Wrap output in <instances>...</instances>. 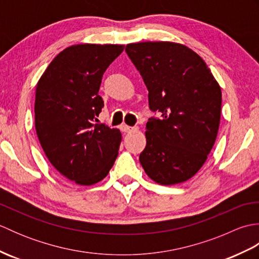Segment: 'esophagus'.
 Wrapping results in <instances>:
<instances>
[{"label": "esophagus", "instance_id": "34e87169", "mask_svg": "<svg viewBox=\"0 0 259 259\" xmlns=\"http://www.w3.org/2000/svg\"><path fill=\"white\" fill-rule=\"evenodd\" d=\"M137 128H135V126H130V125H126V124L121 125V130L124 131V133H131V131H134Z\"/></svg>", "mask_w": 259, "mask_h": 259}]
</instances>
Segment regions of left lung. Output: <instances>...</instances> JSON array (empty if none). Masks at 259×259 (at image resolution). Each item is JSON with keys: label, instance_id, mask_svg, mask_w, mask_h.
Returning <instances> with one entry per match:
<instances>
[{"label": "left lung", "instance_id": "obj_1", "mask_svg": "<svg viewBox=\"0 0 259 259\" xmlns=\"http://www.w3.org/2000/svg\"><path fill=\"white\" fill-rule=\"evenodd\" d=\"M125 52L144 79L151 111L146 124V148L139 160L160 185L190 179L216 141L222 90L205 61L186 46L141 42Z\"/></svg>", "mask_w": 259, "mask_h": 259}]
</instances>
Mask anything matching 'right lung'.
Masks as SVG:
<instances>
[{"mask_svg": "<svg viewBox=\"0 0 259 259\" xmlns=\"http://www.w3.org/2000/svg\"><path fill=\"white\" fill-rule=\"evenodd\" d=\"M118 45H78L60 52L38 80L35 130L53 167L76 184L90 186L108 175L121 134L95 124L103 108V73L123 51Z\"/></svg>", "mask_w": 259, "mask_h": 259, "instance_id": "right-lung-1", "label": "right lung"}]
</instances>
